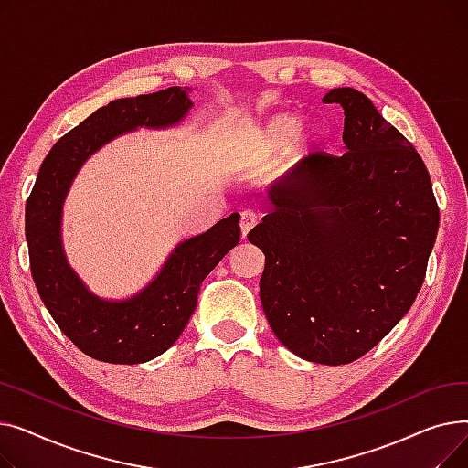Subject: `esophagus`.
I'll use <instances>...</instances> for the list:
<instances>
[{
	"label": "esophagus",
	"instance_id": "34e87169",
	"mask_svg": "<svg viewBox=\"0 0 468 468\" xmlns=\"http://www.w3.org/2000/svg\"><path fill=\"white\" fill-rule=\"evenodd\" d=\"M258 216L252 210H242L240 212V233L242 237H247L250 233V229L256 226Z\"/></svg>",
	"mask_w": 468,
	"mask_h": 468
}]
</instances>
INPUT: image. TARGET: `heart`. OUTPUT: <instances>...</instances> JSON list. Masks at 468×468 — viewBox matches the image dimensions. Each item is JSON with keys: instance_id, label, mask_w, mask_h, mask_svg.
<instances>
[{"instance_id": "b5f03b06", "label": "heart", "mask_w": 468, "mask_h": 468, "mask_svg": "<svg viewBox=\"0 0 468 468\" xmlns=\"http://www.w3.org/2000/svg\"><path fill=\"white\" fill-rule=\"evenodd\" d=\"M300 127L302 121L298 115L277 113L247 134V145L254 155L263 159L277 155L286 147L292 154H305L314 140V134L313 131L303 133Z\"/></svg>"}]
</instances>
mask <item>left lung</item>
Returning <instances> with one entry per match:
<instances>
[{"label":"left lung","mask_w":468,"mask_h":468,"mask_svg":"<svg viewBox=\"0 0 468 468\" xmlns=\"http://www.w3.org/2000/svg\"><path fill=\"white\" fill-rule=\"evenodd\" d=\"M324 104L346 115V154H311L261 195L249 240L265 254L260 298L277 339L303 360L349 364L420 293L440 212L415 147L351 87Z\"/></svg>","instance_id":"left-lung-1"}]
</instances>
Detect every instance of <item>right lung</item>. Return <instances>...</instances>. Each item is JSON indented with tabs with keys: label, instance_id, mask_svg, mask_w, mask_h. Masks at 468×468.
I'll list each match as a JSON object with an SVG mask.
<instances>
[{
	"label": "right lung",
	"instance_id": "obj_1",
	"mask_svg": "<svg viewBox=\"0 0 468 468\" xmlns=\"http://www.w3.org/2000/svg\"><path fill=\"white\" fill-rule=\"evenodd\" d=\"M189 90L168 87L98 108L53 145L28 197L27 240L39 298L66 337L90 358L140 364L175 346L197 307L201 282L239 244L235 212L207 233L180 242L150 284L119 302L94 296L64 256L62 205L83 163L110 140L138 127L178 125L193 106Z\"/></svg>",
	"mask_w": 468,
	"mask_h": 468
}]
</instances>
